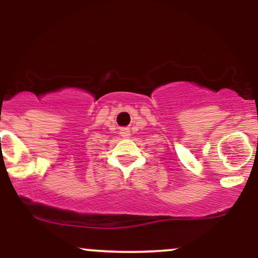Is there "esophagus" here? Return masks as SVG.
Here are the masks:
<instances>
[{
	"label": "esophagus",
	"instance_id": "esophagus-1",
	"mask_svg": "<svg viewBox=\"0 0 258 258\" xmlns=\"http://www.w3.org/2000/svg\"><path fill=\"white\" fill-rule=\"evenodd\" d=\"M121 136H122V137H125V138H127L130 136V131L128 130H126V128H123L122 131H121Z\"/></svg>",
	"mask_w": 258,
	"mask_h": 258
}]
</instances>
